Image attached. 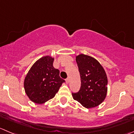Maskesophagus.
Returning <instances> with one entry per match:
<instances>
[{
  "instance_id": "esophagus-1",
  "label": "esophagus",
  "mask_w": 134,
  "mask_h": 134,
  "mask_svg": "<svg viewBox=\"0 0 134 134\" xmlns=\"http://www.w3.org/2000/svg\"><path fill=\"white\" fill-rule=\"evenodd\" d=\"M65 82H66V83H67V84H68V83L69 82V78H67V79H66Z\"/></svg>"
}]
</instances>
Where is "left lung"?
Here are the masks:
<instances>
[{"label": "left lung", "instance_id": "8db88e82", "mask_svg": "<svg viewBox=\"0 0 134 134\" xmlns=\"http://www.w3.org/2000/svg\"><path fill=\"white\" fill-rule=\"evenodd\" d=\"M81 86L73 99L86 108L96 107L103 102L107 92V77L103 67L95 58L80 54L76 57Z\"/></svg>", "mask_w": 134, "mask_h": 134}]
</instances>
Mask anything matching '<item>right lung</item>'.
<instances>
[{
	"instance_id": "1",
	"label": "right lung",
	"mask_w": 134,
	"mask_h": 134,
	"mask_svg": "<svg viewBox=\"0 0 134 134\" xmlns=\"http://www.w3.org/2000/svg\"><path fill=\"white\" fill-rule=\"evenodd\" d=\"M54 58L44 56L37 60L29 71L24 80V88L29 98L38 104L52 99L65 80L59 71L53 66Z\"/></svg>"
}]
</instances>
